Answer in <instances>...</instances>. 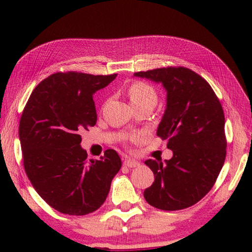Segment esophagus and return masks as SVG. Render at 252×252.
<instances>
[{
    "instance_id": "34e87169",
    "label": "esophagus",
    "mask_w": 252,
    "mask_h": 252,
    "mask_svg": "<svg viewBox=\"0 0 252 252\" xmlns=\"http://www.w3.org/2000/svg\"><path fill=\"white\" fill-rule=\"evenodd\" d=\"M139 164H140L139 162L134 161V160H126L125 162H123V165L127 168H135V167H138Z\"/></svg>"
}]
</instances>
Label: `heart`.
Wrapping results in <instances>:
<instances>
[{
    "label": "heart",
    "instance_id": "b5f03b06",
    "mask_svg": "<svg viewBox=\"0 0 252 252\" xmlns=\"http://www.w3.org/2000/svg\"><path fill=\"white\" fill-rule=\"evenodd\" d=\"M127 95L134 108L141 105H155L158 100V93L151 84L144 81H134L127 88Z\"/></svg>",
    "mask_w": 252,
    "mask_h": 252
}]
</instances>
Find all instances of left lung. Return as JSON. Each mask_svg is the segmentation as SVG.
<instances>
[{"instance_id":"obj_1","label":"left lung","mask_w":252,"mask_h":252,"mask_svg":"<svg viewBox=\"0 0 252 252\" xmlns=\"http://www.w3.org/2000/svg\"><path fill=\"white\" fill-rule=\"evenodd\" d=\"M134 75L162 82L167 90V109L157 135L168 140L173 151L165 163L161 159L144 162L155 174L144 199L165 211L189 208L211 190L224 163L222 105L210 84L188 67H160Z\"/></svg>"}]
</instances>
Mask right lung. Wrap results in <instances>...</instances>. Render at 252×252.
<instances>
[{
    "mask_svg": "<svg viewBox=\"0 0 252 252\" xmlns=\"http://www.w3.org/2000/svg\"><path fill=\"white\" fill-rule=\"evenodd\" d=\"M117 75L58 72L36 85L24 106L19 135L25 173L40 197L64 215L97 210L121 169L113 149L89 161L79 134L96 123L93 93Z\"/></svg>",
    "mask_w": 252,
    "mask_h": 252,
    "instance_id": "obj_1",
    "label": "right lung"
}]
</instances>
